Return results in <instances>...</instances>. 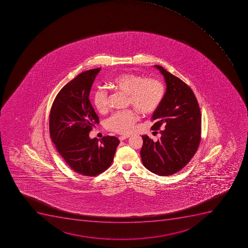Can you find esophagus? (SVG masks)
Segmentation results:
<instances>
[{
  "label": "esophagus",
  "instance_id": "1",
  "mask_svg": "<svg viewBox=\"0 0 248 248\" xmlns=\"http://www.w3.org/2000/svg\"><path fill=\"white\" fill-rule=\"evenodd\" d=\"M129 138V136H120L119 137V140L122 141V140H125V139H127V138Z\"/></svg>",
  "mask_w": 248,
  "mask_h": 248
}]
</instances>
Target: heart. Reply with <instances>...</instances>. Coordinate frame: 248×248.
I'll return each instance as SVG.
<instances>
[{
	"label": "heart",
	"instance_id": "b5f03b06",
	"mask_svg": "<svg viewBox=\"0 0 248 248\" xmlns=\"http://www.w3.org/2000/svg\"><path fill=\"white\" fill-rule=\"evenodd\" d=\"M111 86L127 95L128 104H131L139 112L149 114L154 112L161 104L165 95V88L161 81L155 78H144L133 73H124L116 76L111 80ZM93 102L101 114L109 108V97L104 89H97ZM138 117L133 110L114 113L106 120V128L117 134L131 133Z\"/></svg>",
	"mask_w": 248,
	"mask_h": 248
}]
</instances>
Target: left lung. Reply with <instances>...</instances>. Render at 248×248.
I'll return each instance as SVG.
<instances>
[{
  "instance_id": "obj_1",
  "label": "left lung",
  "mask_w": 248,
  "mask_h": 248,
  "mask_svg": "<svg viewBox=\"0 0 248 248\" xmlns=\"http://www.w3.org/2000/svg\"><path fill=\"white\" fill-rule=\"evenodd\" d=\"M155 67L167 84L164 99L152 116L155 123L151 129L159 130L161 137L155 142L143 135L140 156L148 170L168 176L179 172L195 155L202 139V114L190 87L160 65Z\"/></svg>"
}]
</instances>
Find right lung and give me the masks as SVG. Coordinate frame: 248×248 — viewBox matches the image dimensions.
<instances>
[{"label":"right lung","instance_id":"1","mask_svg":"<svg viewBox=\"0 0 248 248\" xmlns=\"http://www.w3.org/2000/svg\"><path fill=\"white\" fill-rule=\"evenodd\" d=\"M101 68L89 69L65 84L54 99L49 127L57 151L72 170L84 176H96L112 164L119 141L107 136L90 139L89 133L99 124L89 100L91 88Z\"/></svg>","mask_w":248,"mask_h":248}]
</instances>
